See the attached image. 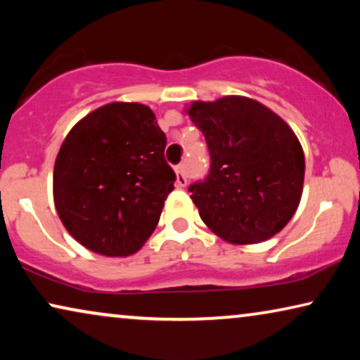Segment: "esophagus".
I'll return each mask as SVG.
<instances>
[{"label":"esophagus","mask_w":360,"mask_h":360,"mask_svg":"<svg viewBox=\"0 0 360 360\" xmlns=\"http://www.w3.org/2000/svg\"><path fill=\"white\" fill-rule=\"evenodd\" d=\"M175 174H176V185L179 186H186L188 184V180H186V175H185V165L180 164L175 167Z\"/></svg>","instance_id":"obj_1"}]
</instances>
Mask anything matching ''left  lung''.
Masks as SVG:
<instances>
[{
  "instance_id": "obj_1",
  "label": "left lung",
  "mask_w": 360,
  "mask_h": 360,
  "mask_svg": "<svg viewBox=\"0 0 360 360\" xmlns=\"http://www.w3.org/2000/svg\"><path fill=\"white\" fill-rule=\"evenodd\" d=\"M186 112L210 150L208 175L188 186L203 223L234 244L262 243L282 231L304 180L302 144L287 122L245 96L195 101Z\"/></svg>"
}]
</instances>
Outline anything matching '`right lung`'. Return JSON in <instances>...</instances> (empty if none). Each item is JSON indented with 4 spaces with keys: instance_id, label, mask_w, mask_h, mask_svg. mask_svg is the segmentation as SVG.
<instances>
[{
    "instance_id": "1",
    "label": "right lung",
    "mask_w": 360,
    "mask_h": 360,
    "mask_svg": "<svg viewBox=\"0 0 360 360\" xmlns=\"http://www.w3.org/2000/svg\"><path fill=\"white\" fill-rule=\"evenodd\" d=\"M149 106L110 103L77 122L53 167V201L68 233L93 252L134 254L154 233L175 172Z\"/></svg>"
}]
</instances>
